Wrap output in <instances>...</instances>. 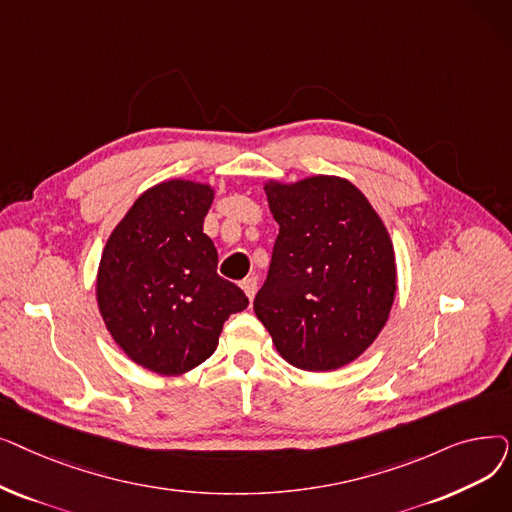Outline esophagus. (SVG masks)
Here are the masks:
<instances>
[{"label":"esophagus","mask_w":512,"mask_h":512,"mask_svg":"<svg viewBox=\"0 0 512 512\" xmlns=\"http://www.w3.org/2000/svg\"><path fill=\"white\" fill-rule=\"evenodd\" d=\"M240 286H242V290H245V294L249 297V301H253V299H255V294H257V278H247V280H242V282H240Z\"/></svg>","instance_id":"1"}]
</instances>
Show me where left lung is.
Returning <instances> with one entry per match:
<instances>
[{"label": "left lung", "mask_w": 512, "mask_h": 512, "mask_svg": "<svg viewBox=\"0 0 512 512\" xmlns=\"http://www.w3.org/2000/svg\"><path fill=\"white\" fill-rule=\"evenodd\" d=\"M265 195L280 234L255 315L290 365L344 367L388 321L396 294L390 234L359 188L338 176L270 180Z\"/></svg>", "instance_id": "obj_1"}]
</instances>
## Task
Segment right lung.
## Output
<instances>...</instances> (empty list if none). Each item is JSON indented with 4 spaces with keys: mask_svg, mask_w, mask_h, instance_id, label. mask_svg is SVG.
<instances>
[{
    "mask_svg": "<svg viewBox=\"0 0 512 512\" xmlns=\"http://www.w3.org/2000/svg\"><path fill=\"white\" fill-rule=\"evenodd\" d=\"M213 188L168 180L145 191L103 249L99 313L122 351L159 375L209 359L224 321L249 299L218 276V251L203 232Z\"/></svg>",
    "mask_w": 512,
    "mask_h": 512,
    "instance_id": "obj_1",
    "label": "right lung"
}]
</instances>
